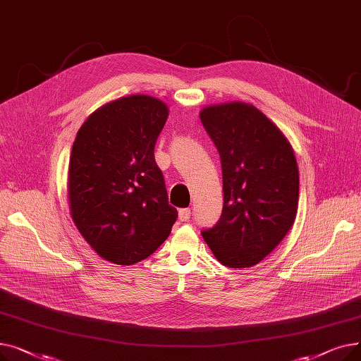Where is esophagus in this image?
I'll return each instance as SVG.
<instances>
[{
    "label": "esophagus",
    "mask_w": 361,
    "mask_h": 361,
    "mask_svg": "<svg viewBox=\"0 0 361 361\" xmlns=\"http://www.w3.org/2000/svg\"><path fill=\"white\" fill-rule=\"evenodd\" d=\"M190 218H192V211H190V209H180V211H178V219H180L181 222L190 221Z\"/></svg>",
    "instance_id": "obj_1"
}]
</instances>
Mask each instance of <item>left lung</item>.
<instances>
[{"label":"left lung","mask_w":361,"mask_h":361,"mask_svg":"<svg viewBox=\"0 0 361 361\" xmlns=\"http://www.w3.org/2000/svg\"><path fill=\"white\" fill-rule=\"evenodd\" d=\"M200 120L219 152L224 190L222 214L202 235L224 267L250 268L294 224L300 178L293 147L249 104L207 106Z\"/></svg>","instance_id":"1"}]
</instances>
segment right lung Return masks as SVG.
Here are the masks:
<instances>
[{"label":"right lung","instance_id":"1","mask_svg":"<svg viewBox=\"0 0 361 361\" xmlns=\"http://www.w3.org/2000/svg\"><path fill=\"white\" fill-rule=\"evenodd\" d=\"M166 118L162 101L131 94L94 111L75 136L68 169L71 216L105 260L133 264L149 257L177 221L154 154Z\"/></svg>","mask_w":361,"mask_h":361}]
</instances>
